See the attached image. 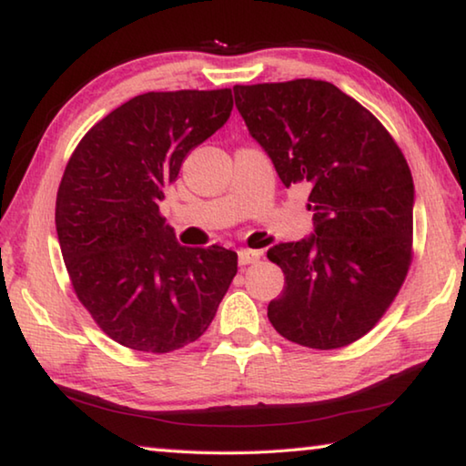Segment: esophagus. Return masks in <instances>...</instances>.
<instances>
[{"label": "esophagus", "instance_id": "obj_1", "mask_svg": "<svg viewBox=\"0 0 466 466\" xmlns=\"http://www.w3.org/2000/svg\"><path fill=\"white\" fill-rule=\"evenodd\" d=\"M263 252L261 250H252V248H240L238 250V263L240 265H250V263H257L258 258H261Z\"/></svg>", "mask_w": 466, "mask_h": 466}]
</instances>
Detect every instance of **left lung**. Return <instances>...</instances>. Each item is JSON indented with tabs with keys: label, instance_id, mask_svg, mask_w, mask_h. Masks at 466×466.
I'll list each match as a JSON object with an SVG mask.
<instances>
[{
	"label": "left lung",
	"instance_id": "obj_1",
	"mask_svg": "<svg viewBox=\"0 0 466 466\" xmlns=\"http://www.w3.org/2000/svg\"><path fill=\"white\" fill-rule=\"evenodd\" d=\"M234 100L281 183L310 188L314 232L267 250L286 275L267 317L281 337L312 350L358 341L411 265L415 187L403 152L329 82L234 86Z\"/></svg>",
	"mask_w": 466,
	"mask_h": 466
}]
</instances>
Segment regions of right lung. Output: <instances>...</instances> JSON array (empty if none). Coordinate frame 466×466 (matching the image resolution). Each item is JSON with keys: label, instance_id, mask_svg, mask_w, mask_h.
Returning <instances> with one entry per match:
<instances>
[{"label": "right lung", "instance_id": "right-lung-1", "mask_svg": "<svg viewBox=\"0 0 466 466\" xmlns=\"http://www.w3.org/2000/svg\"><path fill=\"white\" fill-rule=\"evenodd\" d=\"M230 113V88L139 94L86 133L63 172L55 226L69 279L96 325L129 350L197 341L238 271L234 250L180 247L160 216L187 154Z\"/></svg>", "mask_w": 466, "mask_h": 466}]
</instances>
